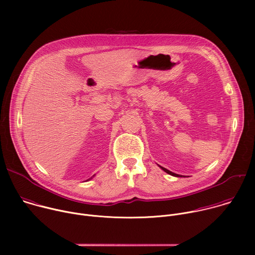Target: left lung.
I'll return each mask as SVG.
<instances>
[{"label": "left lung", "mask_w": 255, "mask_h": 255, "mask_svg": "<svg viewBox=\"0 0 255 255\" xmlns=\"http://www.w3.org/2000/svg\"><path fill=\"white\" fill-rule=\"evenodd\" d=\"M165 172H167L168 174H170V175H173V176H180V175H178V174H176V173H173V172H171L170 170H168V169H166V168H164V167H162V166H160Z\"/></svg>", "instance_id": "8db88e82"}]
</instances>
